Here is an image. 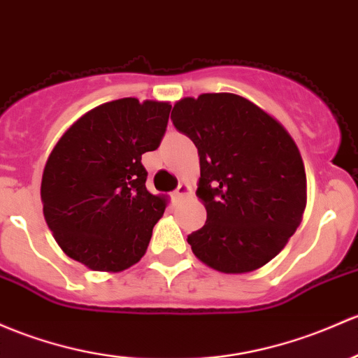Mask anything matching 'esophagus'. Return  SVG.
<instances>
[{"instance_id":"34e87169","label":"esophagus","mask_w":358,"mask_h":358,"mask_svg":"<svg viewBox=\"0 0 358 358\" xmlns=\"http://www.w3.org/2000/svg\"><path fill=\"white\" fill-rule=\"evenodd\" d=\"M187 195H190V187L187 185V183H180V185L176 187V190L173 192V199H175V201H182Z\"/></svg>"}]
</instances>
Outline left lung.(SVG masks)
<instances>
[{"mask_svg": "<svg viewBox=\"0 0 358 358\" xmlns=\"http://www.w3.org/2000/svg\"><path fill=\"white\" fill-rule=\"evenodd\" d=\"M171 120L201 156L197 195L208 220L187 236L194 254L221 273L264 266L306 209V169L293 138L268 113L228 92L185 97Z\"/></svg>", "mask_w": 358, "mask_h": 358, "instance_id": "8db88e82", "label": "left lung"}]
</instances>
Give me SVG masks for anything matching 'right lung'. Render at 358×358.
<instances>
[{
  "instance_id": "1",
  "label": "right lung",
  "mask_w": 358,
  "mask_h": 358,
  "mask_svg": "<svg viewBox=\"0 0 358 358\" xmlns=\"http://www.w3.org/2000/svg\"><path fill=\"white\" fill-rule=\"evenodd\" d=\"M168 103L135 97L85 113L48 157L41 183L44 217L66 255L118 273L141 261L164 199L145 189L142 154L159 148Z\"/></svg>"
}]
</instances>
